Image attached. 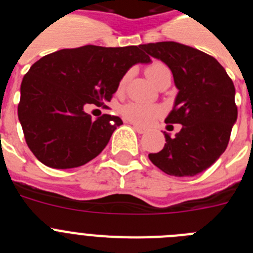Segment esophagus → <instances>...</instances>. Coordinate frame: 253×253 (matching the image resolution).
<instances>
[{"label":"esophagus","instance_id":"34e87169","mask_svg":"<svg viewBox=\"0 0 253 253\" xmlns=\"http://www.w3.org/2000/svg\"><path fill=\"white\" fill-rule=\"evenodd\" d=\"M131 125H133L134 130L138 131V133H139V134H143V133H146V131H147L146 128H143V126H140V125L135 124V123H131Z\"/></svg>","mask_w":253,"mask_h":253}]
</instances>
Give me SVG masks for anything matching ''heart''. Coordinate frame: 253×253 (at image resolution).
Wrapping results in <instances>:
<instances>
[{
    "label": "heart",
    "instance_id": "obj_1",
    "mask_svg": "<svg viewBox=\"0 0 253 253\" xmlns=\"http://www.w3.org/2000/svg\"><path fill=\"white\" fill-rule=\"evenodd\" d=\"M146 73L153 84H157L158 81L165 75L169 73L166 64L161 62H153L146 68ZM129 80V73H125L119 81V90H123ZM163 114V109L158 105L143 104V102H129L122 107V115L125 119L139 125H151Z\"/></svg>",
    "mask_w": 253,
    "mask_h": 253
}]
</instances>
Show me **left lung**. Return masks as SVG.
Returning a JSON list of instances; mask_svg holds the SVG:
<instances>
[{
	"mask_svg": "<svg viewBox=\"0 0 253 253\" xmlns=\"http://www.w3.org/2000/svg\"><path fill=\"white\" fill-rule=\"evenodd\" d=\"M140 46L172 71L178 93L165 122L182 125L175 138L165 134V147L149 153V160L167 175H198L222 156L229 143L238 114L233 81L215 58L193 46L176 42Z\"/></svg>",
	"mask_w": 253,
	"mask_h": 253,
	"instance_id": "obj_1",
	"label": "left lung"
}]
</instances>
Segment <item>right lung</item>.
<instances>
[{
	"label": "right lung",
	"instance_id": "1",
	"mask_svg": "<svg viewBox=\"0 0 253 253\" xmlns=\"http://www.w3.org/2000/svg\"><path fill=\"white\" fill-rule=\"evenodd\" d=\"M149 60L140 45H84L35 62L22 78L17 106L26 144L35 157L51 169H66L99 156L123 120L109 114L92 120L84 107L110 101L126 71Z\"/></svg>",
	"mask_w": 253,
	"mask_h": 253
}]
</instances>
